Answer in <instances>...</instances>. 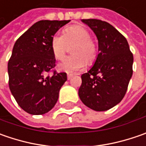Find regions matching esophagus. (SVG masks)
<instances>
[{
	"label": "esophagus",
	"mask_w": 146,
	"mask_h": 146,
	"mask_svg": "<svg viewBox=\"0 0 146 146\" xmlns=\"http://www.w3.org/2000/svg\"><path fill=\"white\" fill-rule=\"evenodd\" d=\"M72 77H73V76H72V75H67V79H68V80H70Z\"/></svg>",
	"instance_id": "34e87169"
}]
</instances>
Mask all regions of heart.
I'll use <instances>...</instances> for the list:
<instances>
[{"label": "heart", "instance_id": "obj_1", "mask_svg": "<svg viewBox=\"0 0 146 146\" xmlns=\"http://www.w3.org/2000/svg\"><path fill=\"white\" fill-rule=\"evenodd\" d=\"M73 55L66 58L58 66V69L67 73H74L82 70L85 64H93L97 58L98 46L91 38V34L86 27L73 25L66 27L64 35L57 33L51 38V49L54 58L62 60L73 45Z\"/></svg>", "mask_w": 146, "mask_h": 146}]
</instances>
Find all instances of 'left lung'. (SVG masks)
<instances>
[{"mask_svg":"<svg viewBox=\"0 0 146 146\" xmlns=\"http://www.w3.org/2000/svg\"><path fill=\"white\" fill-rule=\"evenodd\" d=\"M98 40L97 59L81 76L79 97L96 111L114 107L123 98L132 76L133 55L126 38L110 23L99 19H82Z\"/></svg>","mask_w":146,"mask_h":146,"instance_id":"obj_1","label":"left lung"}]
</instances>
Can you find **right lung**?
I'll use <instances>...</instances> for the list:
<instances>
[{
  "mask_svg": "<svg viewBox=\"0 0 146 146\" xmlns=\"http://www.w3.org/2000/svg\"><path fill=\"white\" fill-rule=\"evenodd\" d=\"M70 20H41L16 40L8 62L9 86L17 103L31 115H44L53 108L66 73L53 71L55 58L51 38Z\"/></svg>",
  "mask_w": 146,
  "mask_h": 146,
  "instance_id": "1",
  "label": "right lung"
}]
</instances>
